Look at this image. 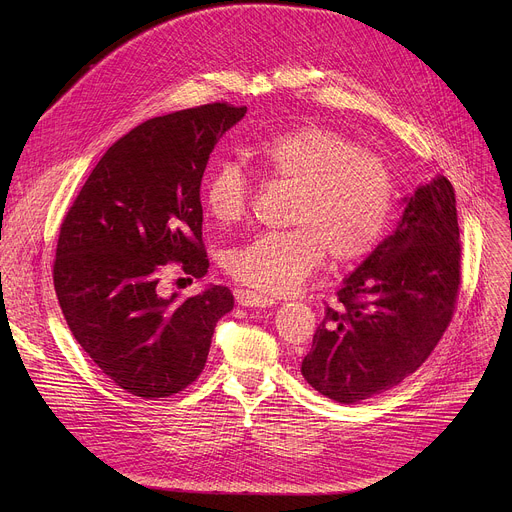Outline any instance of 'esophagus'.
<instances>
[{"instance_id": "1", "label": "esophagus", "mask_w": 512, "mask_h": 512, "mask_svg": "<svg viewBox=\"0 0 512 512\" xmlns=\"http://www.w3.org/2000/svg\"><path fill=\"white\" fill-rule=\"evenodd\" d=\"M237 302L239 306H245V308H265V306H273L275 300L271 296H265L261 294V291H251V289H243L237 294Z\"/></svg>"}]
</instances>
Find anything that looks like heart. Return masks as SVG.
I'll return each mask as SVG.
<instances>
[{
    "label": "heart",
    "mask_w": 512,
    "mask_h": 512,
    "mask_svg": "<svg viewBox=\"0 0 512 512\" xmlns=\"http://www.w3.org/2000/svg\"><path fill=\"white\" fill-rule=\"evenodd\" d=\"M251 162L275 184L294 190L283 233H267L229 255V271L265 294L296 291L330 255L334 263L373 253L395 208L391 166L322 125L277 131L249 148ZM204 208L216 227L239 225L251 188L237 162L218 164L204 182Z\"/></svg>",
    "instance_id": "b5f03b06"
}]
</instances>
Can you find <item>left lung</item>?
<instances>
[{"instance_id":"1","label":"left lung","mask_w":512,"mask_h":512,"mask_svg":"<svg viewBox=\"0 0 512 512\" xmlns=\"http://www.w3.org/2000/svg\"><path fill=\"white\" fill-rule=\"evenodd\" d=\"M403 202L397 229L344 279L302 360L304 379L332 401L397 387L452 322L462 257L454 186L437 176Z\"/></svg>"}]
</instances>
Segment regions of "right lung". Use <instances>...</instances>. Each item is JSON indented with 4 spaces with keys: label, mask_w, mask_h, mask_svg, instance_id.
I'll use <instances>...</instances> for the list:
<instances>
[{
    "label": "right lung",
    "mask_w": 512,
    "mask_h": 512,
    "mask_svg": "<svg viewBox=\"0 0 512 512\" xmlns=\"http://www.w3.org/2000/svg\"><path fill=\"white\" fill-rule=\"evenodd\" d=\"M247 107L210 103L154 117L99 160L60 227L54 289L64 320L123 391L158 399L192 385L216 322L235 306L212 285L178 302L158 294L160 265L202 277L200 182L214 145Z\"/></svg>",
    "instance_id": "add662e5"
}]
</instances>
